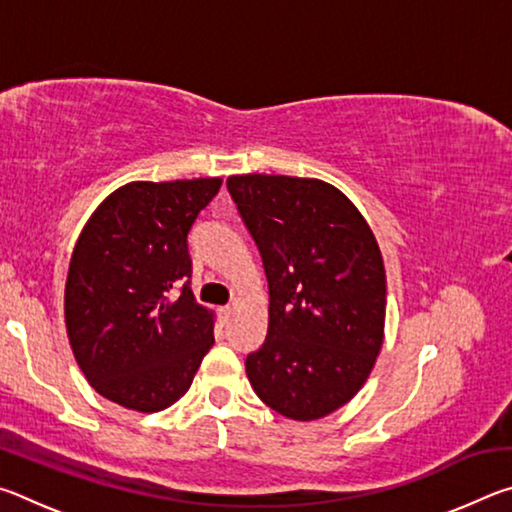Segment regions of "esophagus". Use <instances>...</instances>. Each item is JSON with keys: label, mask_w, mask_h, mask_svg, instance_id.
Returning a JSON list of instances; mask_svg holds the SVG:
<instances>
[{"label": "esophagus", "mask_w": 512, "mask_h": 512, "mask_svg": "<svg viewBox=\"0 0 512 512\" xmlns=\"http://www.w3.org/2000/svg\"><path fill=\"white\" fill-rule=\"evenodd\" d=\"M230 316H232V307H221L219 309V318L223 320V323H228Z\"/></svg>", "instance_id": "esophagus-1"}]
</instances>
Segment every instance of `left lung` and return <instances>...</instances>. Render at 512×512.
<instances>
[{
    "mask_svg": "<svg viewBox=\"0 0 512 512\" xmlns=\"http://www.w3.org/2000/svg\"><path fill=\"white\" fill-rule=\"evenodd\" d=\"M225 185L268 282L266 341L246 357L250 386L291 420L325 418L359 393L384 343L377 239L323 180L248 173Z\"/></svg>",
    "mask_w": 512,
    "mask_h": 512,
    "instance_id": "8db88e82",
    "label": "left lung"
}]
</instances>
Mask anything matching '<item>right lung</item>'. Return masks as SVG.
<instances>
[{"mask_svg":"<svg viewBox=\"0 0 512 512\" xmlns=\"http://www.w3.org/2000/svg\"><path fill=\"white\" fill-rule=\"evenodd\" d=\"M219 189L221 178L128 183L85 223L69 262L65 325L76 363L106 400L167 409L214 345L212 311L189 289L187 235Z\"/></svg>","mask_w":512,"mask_h":512,"instance_id":"obj_1","label":"right lung"}]
</instances>
